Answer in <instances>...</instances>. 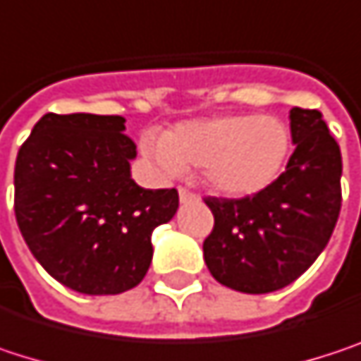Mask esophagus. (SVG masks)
<instances>
[{"label":"esophagus","instance_id":"34e87169","mask_svg":"<svg viewBox=\"0 0 361 361\" xmlns=\"http://www.w3.org/2000/svg\"><path fill=\"white\" fill-rule=\"evenodd\" d=\"M196 198V194L192 192V190H188V188H180V200L181 202H188V200H194Z\"/></svg>","mask_w":361,"mask_h":361}]
</instances>
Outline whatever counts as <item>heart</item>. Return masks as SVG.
I'll list each match as a JSON object with an SVG mask.
<instances>
[{
	"mask_svg": "<svg viewBox=\"0 0 361 361\" xmlns=\"http://www.w3.org/2000/svg\"><path fill=\"white\" fill-rule=\"evenodd\" d=\"M142 150L167 176L181 169L204 171L215 192L247 198L282 176L293 133L271 114H219L178 123L165 135L146 133Z\"/></svg>",
	"mask_w": 361,
	"mask_h": 361,
	"instance_id": "obj_1",
	"label": "heart"
}]
</instances>
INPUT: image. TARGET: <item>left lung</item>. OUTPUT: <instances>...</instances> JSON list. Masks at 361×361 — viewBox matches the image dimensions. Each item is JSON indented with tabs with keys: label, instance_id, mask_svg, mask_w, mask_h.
I'll return each mask as SVG.
<instances>
[{
	"label": "left lung",
	"instance_id": "1",
	"mask_svg": "<svg viewBox=\"0 0 361 361\" xmlns=\"http://www.w3.org/2000/svg\"><path fill=\"white\" fill-rule=\"evenodd\" d=\"M297 146L286 171L247 198L204 202L215 217L202 243L211 276L238 293L265 295L295 282L324 251L341 211V148L320 110H290Z\"/></svg>",
	"mask_w": 361,
	"mask_h": 361
}]
</instances>
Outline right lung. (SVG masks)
<instances>
[{"instance_id":"1","label":"right lung","mask_w":361,"mask_h":361,"mask_svg":"<svg viewBox=\"0 0 361 361\" xmlns=\"http://www.w3.org/2000/svg\"><path fill=\"white\" fill-rule=\"evenodd\" d=\"M123 116L43 114L14 167V213L43 269L83 295L137 286L152 261V232L173 219L178 190L131 180L135 144Z\"/></svg>"}]
</instances>
